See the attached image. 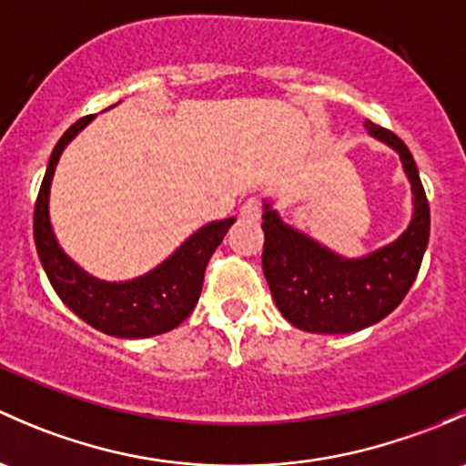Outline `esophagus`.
I'll use <instances>...</instances> for the list:
<instances>
[{
	"label": "esophagus",
	"mask_w": 466,
	"mask_h": 466,
	"mask_svg": "<svg viewBox=\"0 0 466 466\" xmlns=\"http://www.w3.org/2000/svg\"><path fill=\"white\" fill-rule=\"evenodd\" d=\"M241 218L246 220H258L261 218V203L257 198H249L243 203L241 208Z\"/></svg>",
	"instance_id": "1"
}]
</instances>
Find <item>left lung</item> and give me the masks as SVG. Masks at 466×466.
<instances>
[{"label":"left lung","mask_w":466,"mask_h":466,"mask_svg":"<svg viewBox=\"0 0 466 466\" xmlns=\"http://www.w3.org/2000/svg\"><path fill=\"white\" fill-rule=\"evenodd\" d=\"M364 127L398 151L410 183L413 217L393 243L346 258L288 225L270 200H263V274L281 315L306 332L344 335L384 319L410 290L429 246V200L409 147L370 120Z\"/></svg>","instance_id":"1"}]
</instances>
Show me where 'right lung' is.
I'll return each mask as SVG.
<instances>
[{
    "mask_svg": "<svg viewBox=\"0 0 466 466\" xmlns=\"http://www.w3.org/2000/svg\"><path fill=\"white\" fill-rule=\"evenodd\" d=\"M93 117L96 116L80 117L76 125L68 127L48 158L46 174L37 194L35 217H33L37 257L57 297L66 303L68 310L76 312L96 330L122 339L163 335L174 330L194 310L209 257L237 218L212 220L203 225L192 237L185 238L180 248H176L163 263L145 272L143 277L129 281H102L82 270L57 243L48 214V198H51L53 174L62 151Z\"/></svg>",
    "mask_w": 466,
    "mask_h": 466,
    "instance_id": "right-lung-1",
    "label": "right lung"
}]
</instances>
